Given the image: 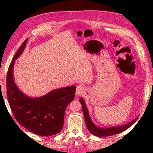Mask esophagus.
Masks as SVG:
<instances>
[{
    "instance_id": "1",
    "label": "esophagus",
    "mask_w": 153,
    "mask_h": 153,
    "mask_svg": "<svg viewBox=\"0 0 153 153\" xmlns=\"http://www.w3.org/2000/svg\"><path fill=\"white\" fill-rule=\"evenodd\" d=\"M85 91V88L82 85H78L76 87V94L78 95H81L84 93Z\"/></svg>"
}]
</instances>
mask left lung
I'll return each mask as SVG.
<instances>
[{"instance_id": "8db88e82", "label": "left lung", "mask_w": 153, "mask_h": 153, "mask_svg": "<svg viewBox=\"0 0 153 153\" xmlns=\"http://www.w3.org/2000/svg\"><path fill=\"white\" fill-rule=\"evenodd\" d=\"M80 102L82 104V108L83 110V114L85 118V124L87 126V128L88 130H89L92 134L97 136H102V137H104V136H112L114 134H117L118 133H122L126 130H127L128 128H130L136 121L137 118L134 119L130 123H128L126 125L120 126H116V127H110L107 128H99L98 126H95L89 117V113L87 109V107H85V103L82 99H80L79 100Z\"/></svg>"}]
</instances>
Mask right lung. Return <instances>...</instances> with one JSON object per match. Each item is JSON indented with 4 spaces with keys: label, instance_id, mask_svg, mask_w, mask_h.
I'll use <instances>...</instances> for the list:
<instances>
[{
    "label": "right lung",
    "instance_id": "obj_1",
    "mask_svg": "<svg viewBox=\"0 0 153 153\" xmlns=\"http://www.w3.org/2000/svg\"><path fill=\"white\" fill-rule=\"evenodd\" d=\"M27 40L24 41L15 53L8 69L7 98L18 123L35 134L50 136L61 131L66 108L74 99L76 86L55 89L38 98H31L23 94L15 84L13 69L15 61L25 48Z\"/></svg>",
    "mask_w": 153,
    "mask_h": 153
}]
</instances>
